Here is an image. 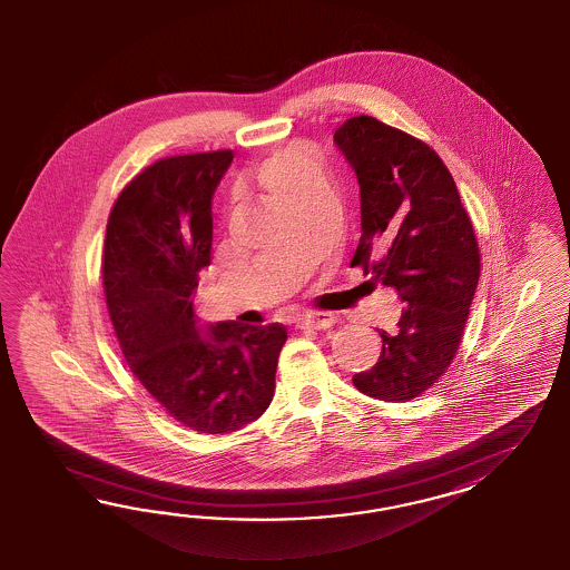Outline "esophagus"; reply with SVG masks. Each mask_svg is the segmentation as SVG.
I'll return each mask as SVG.
<instances>
[{"instance_id": "obj_1", "label": "esophagus", "mask_w": 570, "mask_h": 570, "mask_svg": "<svg viewBox=\"0 0 570 570\" xmlns=\"http://www.w3.org/2000/svg\"><path fill=\"white\" fill-rule=\"evenodd\" d=\"M334 324H336V317H334L332 313H326V311H315V313H309V315L301 317V320L296 322V328L326 330L332 328Z\"/></svg>"}]
</instances>
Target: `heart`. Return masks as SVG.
<instances>
[{"instance_id":"b5f03b06","label":"heart","mask_w":570,"mask_h":570,"mask_svg":"<svg viewBox=\"0 0 570 570\" xmlns=\"http://www.w3.org/2000/svg\"><path fill=\"white\" fill-rule=\"evenodd\" d=\"M259 179L277 203H288L324 184L322 167L298 148H286L269 156L259 167Z\"/></svg>"}]
</instances>
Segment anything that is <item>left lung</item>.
<instances>
[{"label": "left lung", "mask_w": 570, "mask_h": 570, "mask_svg": "<svg viewBox=\"0 0 570 570\" xmlns=\"http://www.w3.org/2000/svg\"><path fill=\"white\" fill-rule=\"evenodd\" d=\"M334 141L357 173L362 238L351 267L397 291L395 332L379 330V362L353 376L367 397L403 403L448 372L481 276V250L458 186L429 144L360 115Z\"/></svg>", "instance_id": "left-lung-1"}]
</instances>
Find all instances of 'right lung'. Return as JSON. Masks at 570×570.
<instances>
[{
  "mask_svg": "<svg viewBox=\"0 0 570 570\" xmlns=\"http://www.w3.org/2000/svg\"><path fill=\"white\" fill-rule=\"evenodd\" d=\"M232 150L167 156L115 200L102 255L106 307L122 355L167 414L203 434L234 432L272 403L282 324L196 326L194 296L210 265L213 191Z\"/></svg>",
  "mask_w": 570,
  "mask_h": 570,
  "instance_id": "add662e5",
  "label": "right lung"
}]
</instances>
